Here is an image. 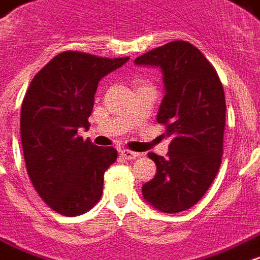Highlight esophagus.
I'll list each match as a JSON object with an SVG mask.
<instances>
[{"mask_svg": "<svg viewBox=\"0 0 260 260\" xmlns=\"http://www.w3.org/2000/svg\"><path fill=\"white\" fill-rule=\"evenodd\" d=\"M139 153H136V151H131V150H121V157L125 159H135L139 157Z\"/></svg>", "mask_w": 260, "mask_h": 260, "instance_id": "1", "label": "esophagus"}]
</instances>
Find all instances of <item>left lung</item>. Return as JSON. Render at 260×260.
<instances>
[{"mask_svg": "<svg viewBox=\"0 0 260 260\" xmlns=\"http://www.w3.org/2000/svg\"><path fill=\"white\" fill-rule=\"evenodd\" d=\"M138 66L158 67L164 98L157 122L171 139L167 157L149 153L157 174L142 186L143 199L165 213L197 204L220 167L226 101L216 71L186 41H172L136 57Z\"/></svg>", "mask_w": 260, "mask_h": 260, "instance_id": "obj_1", "label": "left lung"}]
</instances>
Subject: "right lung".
I'll use <instances>...</instances> for the list:
<instances>
[{
  "label": "right lung",
  "instance_id": "add662e5",
  "mask_svg": "<svg viewBox=\"0 0 260 260\" xmlns=\"http://www.w3.org/2000/svg\"><path fill=\"white\" fill-rule=\"evenodd\" d=\"M129 57L61 52L38 71L23 99L20 138L28 176L41 199L64 216L89 211L102 197L114 147L82 140L98 84Z\"/></svg>",
  "mask_w": 260,
  "mask_h": 260
}]
</instances>
